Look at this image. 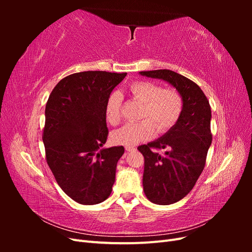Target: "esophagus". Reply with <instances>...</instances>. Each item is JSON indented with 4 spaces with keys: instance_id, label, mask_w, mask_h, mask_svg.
Listing matches in <instances>:
<instances>
[{
    "instance_id": "esophagus-1",
    "label": "esophagus",
    "mask_w": 252,
    "mask_h": 252,
    "mask_svg": "<svg viewBox=\"0 0 252 252\" xmlns=\"http://www.w3.org/2000/svg\"><path fill=\"white\" fill-rule=\"evenodd\" d=\"M125 149H126V151H127V152H130V151L135 150L136 148H135V147H133V146H126V147H125Z\"/></svg>"
}]
</instances>
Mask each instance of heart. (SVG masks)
I'll return each instance as SVG.
<instances>
[{
	"label": "heart",
	"instance_id": "b5f03b06",
	"mask_svg": "<svg viewBox=\"0 0 252 252\" xmlns=\"http://www.w3.org/2000/svg\"><path fill=\"white\" fill-rule=\"evenodd\" d=\"M136 100L144 103L141 118L138 123H129L111 133V141L117 145L133 146L151 140L159 132H166L177 123L182 110L183 98L178 90L162 88L158 84L150 81H136L129 87ZM120 94L114 93L106 102V120L112 126L121 120Z\"/></svg>",
	"mask_w": 252,
	"mask_h": 252
}]
</instances>
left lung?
I'll list each match as a JSON object with an SVG mask.
<instances>
[{"label":"left lung","instance_id":"left-lung-1","mask_svg":"<svg viewBox=\"0 0 252 252\" xmlns=\"http://www.w3.org/2000/svg\"><path fill=\"white\" fill-rule=\"evenodd\" d=\"M144 77L165 81L183 98L181 116L161 138L138 149L145 158L143 188L147 199L169 205L185 197L201 175L211 145V109L202 89L182 74L168 69L139 72ZM151 148L166 149L164 156Z\"/></svg>","mask_w":252,"mask_h":252}]
</instances>
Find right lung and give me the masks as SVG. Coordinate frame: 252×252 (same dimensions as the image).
Masks as SVG:
<instances>
[{"label":"right lung","mask_w":252,"mask_h":252,"mask_svg":"<svg viewBox=\"0 0 252 252\" xmlns=\"http://www.w3.org/2000/svg\"><path fill=\"white\" fill-rule=\"evenodd\" d=\"M126 74L73 73L49 95L43 132L47 164L59 186L79 204L102 203L111 193L124 147L103 148L108 135L105 107Z\"/></svg>","instance_id":"1"}]
</instances>
